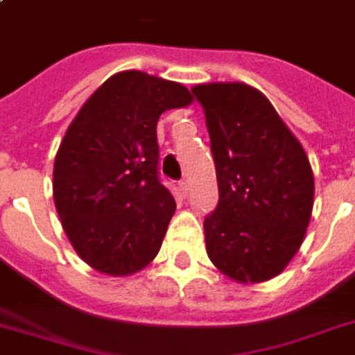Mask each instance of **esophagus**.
<instances>
[{
  "instance_id": "34e87169",
  "label": "esophagus",
  "mask_w": 355,
  "mask_h": 355,
  "mask_svg": "<svg viewBox=\"0 0 355 355\" xmlns=\"http://www.w3.org/2000/svg\"><path fill=\"white\" fill-rule=\"evenodd\" d=\"M180 192L184 193V196H188V192H190V182H188V180H182V182H180Z\"/></svg>"
}]
</instances>
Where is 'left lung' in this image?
<instances>
[{"label":"left lung","instance_id":"left-lung-1","mask_svg":"<svg viewBox=\"0 0 355 355\" xmlns=\"http://www.w3.org/2000/svg\"><path fill=\"white\" fill-rule=\"evenodd\" d=\"M205 112L218 205L205 216L211 262L239 283L282 274L304 241L313 173L266 96L245 83L192 87Z\"/></svg>","mask_w":355,"mask_h":355}]
</instances>
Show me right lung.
I'll return each mask as SVG.
<instances>
[{"instance_id": "right-lung-1", "label": "right lung", "mask_w": 355, "mask_h": 355, "mask_svg": "<svg viewBox=\"0 0 355 355\" xmlns=\"http://www.w3.org/2000/svg\"><path fill=\"white\" fill-rule=\"evenodd\" d=\"M192 93L139 70L114 73L60 142L53 196L66 236L89 266L131 275L159 253L175 198L159 180L157 119Z\"/></svg>"}]
</instances>
